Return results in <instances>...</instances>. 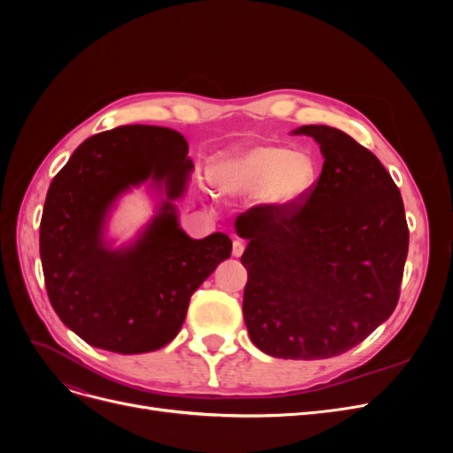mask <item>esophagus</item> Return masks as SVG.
Returning a JSON list of instances; mask_svg holds the SVG:
<instances>
[{"instance_id": "esophagus-1", "label": "esophagus", "mask_w": 453, "mask_h": 453, "mask_svg": "<svg viewBox=\"0 0 453 453\" xmlns=\"http://www.w3.org/2000/svg\"><path fill=\"white\" fill-rule=\"evenodd\" d=\"M243 250H245V243H243L242 240H234V242H232V255H234V257H242Z\"/></svg>"}]
</instances>
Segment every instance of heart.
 <instances>
[{
  "mask_svg": "<svg viewBox=\"0 0 453 453\" xmlns=\"http://www.w3.org/2000/svg\"><path fill=\"white\" fill-rule=\"evenodd\" d=\"M210 180L219 193L253 196L268 210H291L318 180V164L304 150L260 143L232 150L213 162Z\"/></svg>",
  "mask_w": 453,
  "mask_h": 453,
  "instance_id": "1",
  "label": "heart"
}]
</instances>
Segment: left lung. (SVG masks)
Masks as SVG:
<instances>
[{"instance_id":"left-lung-1","label":"left lung","mask_w":453,"mask_h":453,"mask_svg":"<svg viewBox=\"0 0 453 453\" xmlns=\"http://www.w3.org/2000/svg\"><path fill=\"white\" fill-rule=\"evenodd\" d=\"M325 158L304 203L255 205L234 221L248 240L243 319L280 359H328L378 328L399 303L408 255L401 190L381 162L333 127L293 130Z\"/></svg>"}]
</instances>
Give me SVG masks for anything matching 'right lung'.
<instances>
[{
    "mask_svg": "<svg viewBox=\"0 0 453 453\" xmlns=\"http://www.w3.org/2000/svg\"><path fill=\"white\" fill-rule=\"evenodd\" d=\"M180 132L119 127L81 143L54 177L41 217L39 253L49 300L87 344L122 355L160 349L185 321L188 300L230 257L223 232L202 240L180 226L175 200L195 164ZM143 182L159 196L154 219L113 249L106 221Z\"/></svg>",
    "mask_w": 453,
    "mask_h": 453,
    "instance_id": "1",
    "label": "right lung"
}]
</instances>
